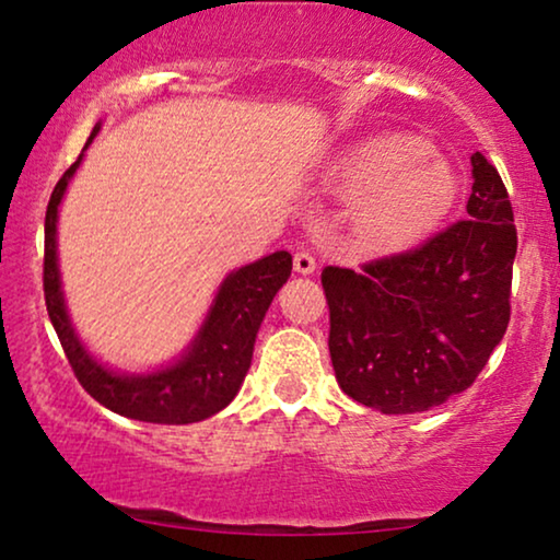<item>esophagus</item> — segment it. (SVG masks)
<instances>
[{"mask_svg":"<svg viewBox=\"0 0 560 560\" xmlns=\"http://www.w3.org/2000/svg\"><path fill=\"white\" fill-rule=\"evenodd\" d=\"M293 267H295V272H301V275L316 272V257H313L311 252H295Z\"/></svg>","mask_w":560,"mask_h":560,"instance_id":"1","label":"esophagus"}]
</instances>
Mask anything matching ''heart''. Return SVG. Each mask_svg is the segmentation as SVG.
<instances>
[{
  "mask_svg": "<svg viewBox=\"0 0 560 560\" xmlns=\"http://www.w3.org/2000/svg\"><path fill=\"white\" fill-rule=\"evenodd\" d=\"M341 180L362 190L354 229L364 242L387 244L431 226L456 196V173L420 137L385 135L341 163Z\"/></svg>",
  "mask_w": 560,
  "mask_h": 560,
  "instance_id": "heart-1",
  "label": "heart"
}]
</instances>
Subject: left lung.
I'll list each match as a JSON object with an SVG mask.
<instances>
[{"instance_id":"1","label":"left lung","mask_w":560,"mask_h":560,"mask_svg":"<svg viewBox=\"0 0 560 560\" xmlns=\"http://www.w3.org/2000/svg\"><path fill=\"white\" fill-rule=\"evenodd\" d=\"M471 175L466 219L359 272H320L336 380L366 408L408 416L443 405L474 385L508 331L515 217L481 152Z\"/></svg>"}]
</instances>
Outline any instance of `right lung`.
Returning <instances> with one entry per match:
<instances>
[{
  "label": "right lung",
  "instance_id": "right-lung-1",
  "mask_svg": "<svg viewBox=\"0 0 560 560\" xmlns=\"http://www.w3.org/2000/svg\"><path fill=\"white\" fill-rule=\"evenodd\" d=\"M96 132L98 125L91 132L89 142L83 144V150L89 148ZM81 160L83 152L63 173V178L56 183L48 211H45V305H48L50 324L56 328L68 364L79 377L81 387L96 402L125 418L163 425H186L211 418L213 412L224 410L240 393L244 374L252 364L259 324H262L275 293L290 278L293 257H290V252H275V255H267L226 275L217 298H213L209 316L198 328V336L175 364L152 374L109 372L83 349L66 313L63 293H60L56 255L58 206Z\"/></svg>",
  "mask_w": 560,
  "mask_h": 560
}]
</instances>
